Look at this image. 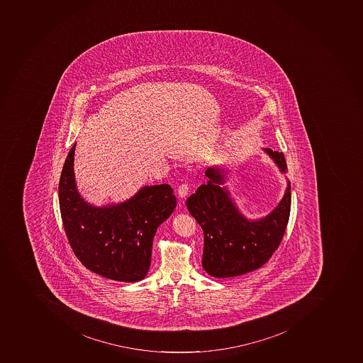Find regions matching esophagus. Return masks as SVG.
<instances>
[{
  "label": "esophagus",
  "mask_w": 363,
  "mask_h": 363,
  "mask_svg": "<svg viewBox=\"0 0 363 363\" xmlns=\"http://www.w3.org/2000/svg\"><path fill=\"white\" fill-rule=\"evenodd\" d=\"M177 192L179 198H185L186 195L189 194V184H182V185L178 186Z\"/></svg>",
  "instance_id": "obj_1"
}]
</instances>
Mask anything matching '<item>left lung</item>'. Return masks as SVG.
I'll return each mask as SVG.
<instances>
[{
  "mask_svg": "<svg viewBox=\"0 0 363 363\" xmlns=\"http://www.w3.org/2000/svg\"><path fill=\"white\" fill-rule=\"evenodd\" d=\"M283 172L287 169L283 152L265 148ZM209 178L186 206L203 231L202 267L217 278H229L254 272L268 262L276 252L289 223L291 185L281 203L268 216L256 222L247 220L230 199L224 174L218 168L206 171Z\"/></svg>",
  "mask_w": 363,
  "mask_h": 363,
  "instance_id": "1",
  "label": "left lung"
}]
</instances>
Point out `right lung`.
<instances>
[{
	"label": "right lung",
	"instance_id": "add662e5",
	"mask_svg": "<svg viewBox=\"0 0 363 363\" xmlns=\"http://www.w3.org/2000/svg\"><path fill=\"white\" fill-rule=\"evenodd\" d=\"M74 143L67 154L58 200L65 235L77 259L86 268L113 281L133 283L146 277L152 239L177 201L168 184L145 186L124 203L95 208L77 192Z\"/></svg>",
	"mask_w": 363,
	"mask_h": 363
}]
</instances>
